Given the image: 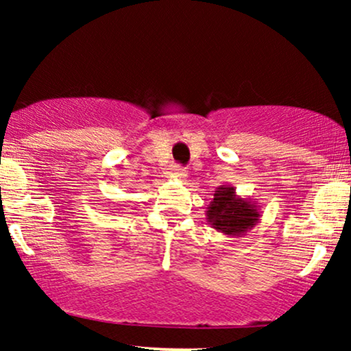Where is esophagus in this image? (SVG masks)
I'll return each mask as SVG.
<instances>
[{
	"label": "esophagus",
	"mask_w": 351,
	"mask_h": 351,
	"mask_svg": "<svg viewBox=\"0 0 351 351\" xmlns=\"http://www.w3.org/2000/svg\"><path fill=\"white\" fill-rule=\"evenodd\" d=\"M171 173L178 178H186V168H183L181 165H171Z\"/></svg>",
	"instance_id": "esophagus-1"
}]
</instances>
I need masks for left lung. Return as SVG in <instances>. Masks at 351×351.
<instances>
[{
	"mask_svg": "<svg viewBox=\"0 0 351 351\" xmlns=\"http://www.w3.org/2000/svg\"><path fill=\"white\" fill-rule=\"evenodd\" d=\"M206 216L208 223L216 231L241 237L259 223L261 213L256 203L237 198L236 189L232 186H219L216 189L215 198L209 203Z\"/></svg>",
	"mask_w": 351,
	"mask_h": 351,
	"instance_id": "1",
	"label": "left lung"
}]
</instances>
